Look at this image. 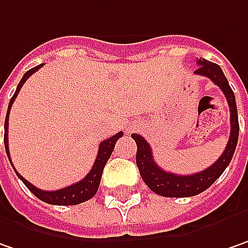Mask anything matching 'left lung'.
<instances>
[{
	"label": "left lung",
	"mask_w": 248,
	"mask_h": 248,
	"mask_svg": "<svg viewBox=\"0 0 248 248\" xmlns=\"http://www.w3.org/2000/svg\"><path fill=\"white\" fill-rule=\"evenodd\" d=\"M197 65L199 68L197 70H194V73L211 79L226 97V101L229 104V109H231V137L222 155L211 167L194 175H175L158 167L153 158L151 147L145 141L144 137L133 133L132 139L137 144L136 164L140 170V175L148 187L154 193L164 197H191L207 190L231 164L232 156L234 154L239 140V118H237L236 98L221 66L207 60H199Z\"/></svg>",
	"instance_id": "obj_1"
}]
</instances>
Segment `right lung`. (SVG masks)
I'll list each match as a JSON object with an SVG mask.
<instances>
[{
    "label": "right lung",
    "mask_w": 248,
    "mask_h": 248,
    "mask_svg": "<svg viewBox=\"0 0 248 248\" xmlns=\"http://www.w3.org/2000/svg\"><path fill=\"white\" fill-rule=\"evenodd\" d=\"M43 66L41 65H37L34 68H31L30 70H27L26 73L23 75L22 80L19 81L16 87V92L15 94L12 95L11 101H9V105H8V111H6V116H5V133H4V143H5V151L6 155L9 158L11 161V155H9V148H8V121H9V112H11V108H12V104L15 101V98L17 97V94L20 92L22 86L25 84V81L33 75L36 73L40 68ZM124 136V132H119L116 133L112 137L107 139L100 143V148H98V154H97V158L94 161V165H93L92 170L86 175V178H83L80 182L75 183V185H70L68 187L60 188V190H54V191H47V190H41V188H37L36 186H33L30 182H27L26 179L23 176H20L17 173V170L15 169L16 172L17 178L20 179L25 186H26L37 199H40L41 201L47 202V204H52V205H76V204H80V202H84L87 200H90L92 197H94V194L97 193L98 190V186H100V182H101V176H103V170L107 161L109 159V156L112 154L113 147H115V143ZM12 164V162H11Z\"/></svg>",
    "instance_id": "right-lung-1"
}]
</instances>
